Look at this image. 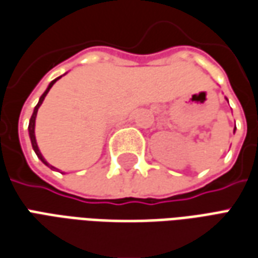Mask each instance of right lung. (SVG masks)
I'll return each mask as SVG.
<instances>
[{
	"label": "right lung",
	"instance_id": "1",
	"mask_svg": "<svg viewBox=\"0 0 258 258\" xmlns=\"http://www.w3.org/2000/svg\"><path fill=\"white\" fill-rule=\"evenodd\" d=\"M58 78H60V77H58ZM58 78H56V80H53V81H51L50 84H49V87H47V90H46V91L43 92V95L40 97V99H39V102H37V105L35 106V109H33V113H32L31 120H29V127H28V129H29V136H31L32 147H33V150H35V153H36V154H37V157L42 160V161H43L46 166H49V164H47V161H46V160L43 159V156L40 154V150H39V147H37V143H36V138H35V119H36L37 109H39V106L42 105V102H43L44 97L47 95V92H49V90H50L51 87H53V84H54V83L57 81ZM49 167H51V168H54V167H53V166H49Z\"/></svg>",
	"mask_w": 258,
	"mask_h": 258
}]
</instances>
